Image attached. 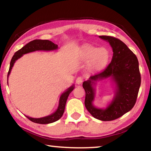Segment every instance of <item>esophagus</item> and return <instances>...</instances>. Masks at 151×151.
Masks as SVG:
<instances>
[{"instance_id": "esophagus-1", "label": "esophagus", "mask_w": 151, "mask_h": 151, "mask_svg": "<svg viewBox=\"0 0 151 151\" xmlns=\"http://www.w3.org/2000/svg\"><path fill=\"white\" fill-rule=\"evenodd\" d=\"M83 81V76H78V77L76 79V83L77 85H81Z\"/></svg>"}]
</instances>
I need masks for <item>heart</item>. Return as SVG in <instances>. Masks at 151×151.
<instances>
[{
	"instance_id": "obj_1",
	"label": "heart",
	"mask_w": 151,
	"mask_h": 151,
	"mask_svg": "<svg viewBox=\"0 0 151 151\" xmlns=\"http://www.w3.org/2000/svg\"><path fill=\"white\" fill-rule=\"evenodd\" d=\"M80 57L84 61H89L91 68L99 69L106 65L109 58V52L105 48H97L93 46L84 47L80 51Z\"/></svg>"
}]
</instances>
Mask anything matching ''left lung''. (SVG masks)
<instances>
[{"mask_svg": "<svg viewBox=\"0 0 151 151\" xmlns=\"http://www.w3.org/2000/svg\"><path fill=\"white\" fill-rule=\"evenodd\" d=\"M109 42L113 51L111 63L106 68L91 75L83 83L85 91V104L94 118L103 121H113L133 108L141 83L139 61L133 52L121 40L110 36H99ZM111 77L116 84V94L106 109H98L92 104L97 81Z\"/></svg>", "mask_w": 151, "mask_h": 151, "instance_id": "8db88e82", "label": "left lung"}]
</instances>
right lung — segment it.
Segmentation results:
<instances>
[{"mask_svg":"<svg viewBox=\"0 0 151 151\" xmlns=\"http://www.w3.org/2000/svg\"><path fill=\"white\" fill-rule=\"evenodd\" d=\"M58 48V45L53 43L52 41L48 40H34L30 41V42L28 43L26 45H24L22 48H20V50L17 51L14 53V55L12 57L11 63H10V67L8 73V75H7V78H9V76L11 73V69L13 66L14 63L16 62V60L19 59L22 55L27 53L34 52L36 50H56ZM74 89V85L71 86L70 87L68 88L67 90L64 92V93L61 94L59 99V104H58V109H57L54 113H52L50 115H48L45 117H42V118L39 119H35L32 118V117L26 116L30 121H31L35 123H39V124H49L54 122L55 121H58V119L61 118V116H63V114L65 112V105L66 103V100H67L68 96L69 95V94L73 91Z\"/></svg>","mask_w":151,"mask_h":151,"instance_id":"right-lung-1","label":"right lung"}]
</instances>
